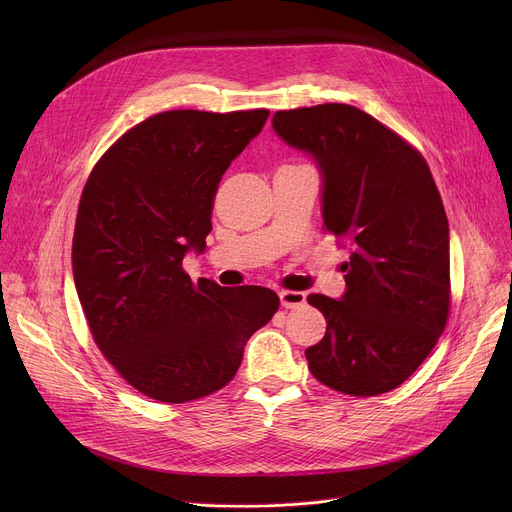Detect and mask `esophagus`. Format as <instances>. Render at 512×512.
Masks as SVG:
<instances>
[{"label": "esophagus", "mask_w": 512, "mask_h": 512, "mask_svg": "<svg viewBox=\"0 0 512 512\" xmlns=\"http://www.w3.org/2000/svg\"><path fill=\"white\" fill-rule=\"evenodd\" d=\"M307 301V294L299 292V290H282L280 292V303L286 309H294V307H301Z\"/></svg>", "instance_id": "esophagus-1"}]
</instances>
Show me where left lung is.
I'll return each instance as SVG.
<instances>
[{"instance_id":"8db88e82","label":"left lung","mask_w":512,"mask_h":512,"mask_svg":"<svg viewBox=\"0 0 512 512\" xmlns=\"http://www.w3.org/2000/svg\"><path fill=\"white\" fill-rule=\"evenodd\" d=\"M272 126L321 174V215L348 249L346 292L309 294L326 336L305 357L332 390H394L432 353L450 311L448 220L423 155L346 103L276 112Z\"/></svg>"}]
</instances>
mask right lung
<instances>
[{
    "label": "right lung",
    "instance_id": "obj_1",
    "mask_svg": "<svg viewBox=\"0 0 512 512\" xmlns=\"http://www.w3.org/2000/svg\"><path fill=\"white\" fill-rule=\"evenodd\" d=\"M267 116L155 114L122 134L85 184L72 240L78 301L103 357L153 400L224 388L280 307L270 288L195 284L182 270L188 251H205L218 184Z\"/></svg>",
    "mask_w": 512,
    "mask_h": 512
}]
</instances>
